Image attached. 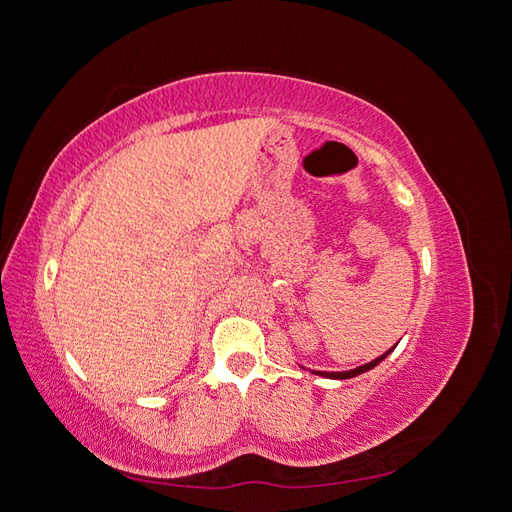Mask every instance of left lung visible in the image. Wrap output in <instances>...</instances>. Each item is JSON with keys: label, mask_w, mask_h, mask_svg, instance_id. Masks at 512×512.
I'll list each match as a JSON object with an SVG mask.
<instances>
[{"label": "left lung", "mask_w": 512, "mask_h": 512, "mask_svg": "<svg viewBox=\"0 0 512 512\" xmlns=\"http://www.w3.org/2000/svg\"><path fill=\"white\" fill-rule=\"evenodd\" d=\"M395 346H397V344H395ZM395 346H393L391 350H386L382 356H378V359L369 361V363H365V365H361V367H356V369H350V371H312V374H316V376H324V378H333V380H346V378L361 376V374H365V371L374 369L380 361H384L386 356H389V354L395 350Z\"/></svg>", "instance_id": "1"}]
</instances>
